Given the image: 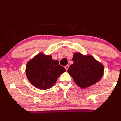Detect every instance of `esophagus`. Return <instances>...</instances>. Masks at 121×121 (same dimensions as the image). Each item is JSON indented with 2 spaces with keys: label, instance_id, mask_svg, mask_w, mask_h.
Masks as SVG:
<instances>
[{
  "label": "esophagus",
  "instance_id": "esophagus-1",
  "mask_svg": "<svg viewBox=\"0 0 121 121\" xmlns=\"http://www.w3.org/2000/svg\"><path fill=\"white\" fill-rule=\"evenodd\" d=\"M65 69H66V70H68V68H69V65H67L66 66H65Z\"/></svg>",
  "mask_w": 121,
  "mask_h": 121
}]
</instances>
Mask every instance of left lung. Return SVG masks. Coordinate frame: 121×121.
<instances>
[{"label": "left lung", "instance_id": "8db88e82", "mask_svg": "<svg viewBox=\"0 0 121 121\" xmlns=\"http://www.w3.org/2000/svg\"><path fill=\"white\" fill-rule=\"evenodd\" d=\"M72 60L73 63L69 67L68 73L79 87L85 89L91 86L103 76V64L91 55L75 53Z\"/></svg>", "mask_w": 121, "mask_h": 121}]
</instances>
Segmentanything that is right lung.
Segmentation results:
<instances>
[{
    "label": "right lung",
    "instance_id": "obj_1",
    "mask_svg": "<svg viewBox=\"0 0 121 121\" xmlns=\"http://www.w3.org/2000/svg\"><path fill=\"white\" fill-rule=\"evenodd\" d=\"M66 71L51 55L40 52L28 61L26 73L27 78L35 87L47 90L56 83L60 76Z\"/></svg>",
    "mask_w": 121,
    "mask_h": 121
}]
</instances>
